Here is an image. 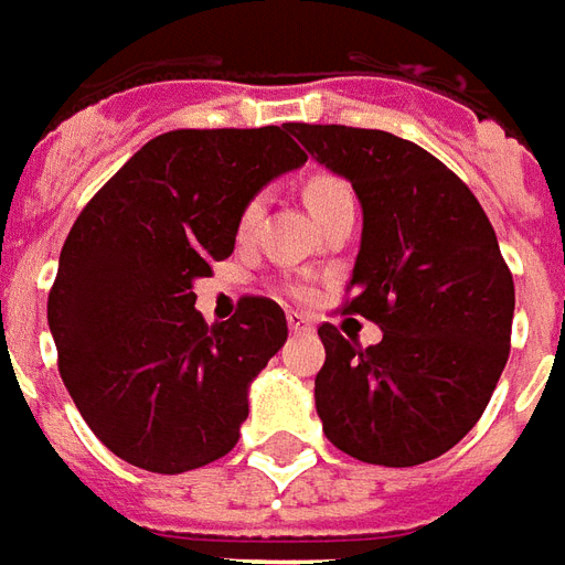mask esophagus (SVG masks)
Masks as SVG:
<instances>
[{"label":"esophagus","instance_id":"34e87169","mask_svg":"<svg viewBox=\"0 0 565 565\" xmlns=\"http://www.w3.org/2000/svg\"><path fill=\"white\" fill-rule=\"evenodd\" d=\"M286 322H288V331H291V333H310L312 331L310 316H303V312H298V310L288 312Z\"/></svg>","mask_w":565,"mask_h":565}]
</instances>
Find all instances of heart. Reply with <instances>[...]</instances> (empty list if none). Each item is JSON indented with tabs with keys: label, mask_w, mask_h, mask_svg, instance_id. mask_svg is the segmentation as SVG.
<instances>
[{
	"label": "heart",
	"mask_w": 565,
	"mask_h": 565,
	"mask_svg": "<svg viewBox=\"0 0 565 565\" xmlns=\"http://www.w3.org/2000/svg\"><path fill=\"white\" fill-rule=\"evenodd\" d=\"M303 201H307V207L312 210V216L319 220L322 213H328L337 204H343V201H355L352 195V186L345 183L343 177L331 174V171H316V174L307 177V183H303ZM258 213H262V195L249 198L246 204H243L241 216H237V234L241 237H249V232L255 228V222H258Z\"/></svg>",
	"instance_id": "b5f03b06"
}]
</instances>
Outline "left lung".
<instances>
[{"instance_id":"left-lung-1","label":"left lung","mask_w":565,"mask_h":565,"mask_svg":"<svg viewBox=\"0 0 565 565\" xmlns=\"http://www.w3.org/2000/svg\"><path fill=\"white\" fill-rule=\"evenodd\" d=\"M364 210L343 312L376 345L324 322L316 409L324 436L376 467L446 455L479 422L512 349L514 282L488 213L460 177L391 131L291 122Z\"/></svg>"}]
</instances>
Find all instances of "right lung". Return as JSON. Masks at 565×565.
Segmentation results:
<instances>
[{"label": "right lung", "instance_id": "1", "mask_svg": "<svg viewBox=\"0 0 565 565\" xmlns=\"http://www.w3.org/2000/svg\"><path fill=\"white\" fill-rule=\"evenodd\" d=\"M291 122L164 131L74 220L47 295L60 376L117 457L177 476L237 446L249 382L286 343L277 300L246 295L228 322L195 310L192 279L228 258L243 204L307 162Z\"/></svg>", "mask_w": 565, "mask_h": 565}]
</instances>
